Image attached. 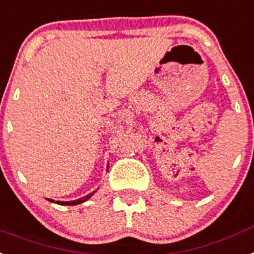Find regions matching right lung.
Instances as JSON below:
<instances>
[{"label":"right lung","mask_w":254,"mask_h":254,"mask_svg":"<svg viewBox=\"0 0 254 254\" xmlns=\"http://www.w3.org/2000/svg\"><path fill=\"white\" fill-rule=\"evenodd\" d=\"M93 193L94 192L89 193V195L84 196V197H81V199H78V200H73V201H58V204H61V205H77V204L84 203L85 200H87L89 197H91V195H93ZM51 201H53V200H51Z\"/></svg>","instance_id":"add662e5"}]
</instances>
